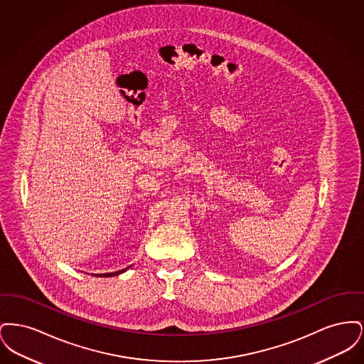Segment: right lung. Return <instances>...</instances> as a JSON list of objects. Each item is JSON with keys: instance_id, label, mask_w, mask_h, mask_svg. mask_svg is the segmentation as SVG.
I'll list each match as a JSON object with an SVG mask.
<instances>
[{"instance_id": "obj_1", "label": "right lung", "mask_w": 364, "mask_h": 364, "mask_svg": "<svg viewBox=\"0 0 364 364\" xmlns=\"http://www.w3.org/2000/svg\"><path fill=\"white\" fill-rule=\"evenodd\" d=\"M127 269H129V267H127ZM127 269H122V270L114 272V273H104V274H95V276H100V277H113V276H119V274H122V273H124Z\"/></svg>"}]
</instances>
